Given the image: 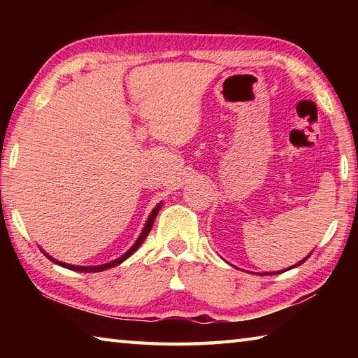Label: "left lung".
Here are the masks:
<instances>
[{
	"instance_id": "obj_1",
	"label": "left lung",
	"mask_w": 358,
	"mask_h": 358,
	"mask_svg": "<svg viewBox=\"0 0 358 358\" xmlns=\"http://www.w3.org/2000/svg\"><path fill=\"white\" fill-rule=\"evenodd\" d=\"M308 257H310V256H308ZM308 257H305V259H303V260H301V262H299V264H296V265H294V266H299V265H301L303 262H305V260H306ZM276 273H280V271H276ZM264 275H270V273H264Z\"/></svg>"
}]
</instances>
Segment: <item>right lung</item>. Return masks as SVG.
<instances>
[{
    "instance_id": "add662e5",
    "label": "right lung",
    "mask_w": 358,
    "mask_h": 358,
    "mask_svg": "<svg viewBox=\"0 0 358 358\" xmlns=\"http://www.w3.org/2000/svg\"><path fill=\"white\" fill-rule=\"evenodd\" d=\"M161 205L162 203H159L157 205V207L151 211V215H150V217H148V221H147V224H145V227H143V232L141 234V237L137 238V241L134 245H132V248L131 250L128 251V252H124L123 256L121 257H118V259H115V260H112V262H108V264H104V265H98V266H78V265H69V264H64V262H58V260H55V259H52L50 256H45L52 260V262H55V264H58V265H62V266H66V268H69V270H74V271H87V273H94V271H102V270H107V268H110V266H115V265H118V264H121L123 262V260H126L128 259L132 252H136V250L138 246L142 245V241L147 238V235L150 234V230H151V227H153V222H155V217H156V215H157V211H159V208H161Z\"/></svg>"
}]
</instances>
